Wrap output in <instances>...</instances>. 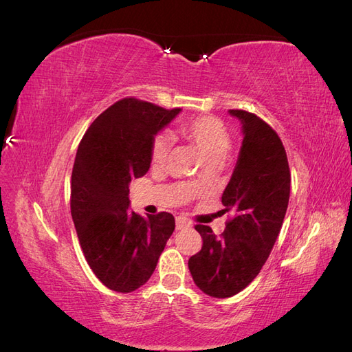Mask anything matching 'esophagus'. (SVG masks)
Returning <instances> with one entry per match:
<instances>
[{"instance_id":"obj_1","label":"esophagus","mask_w":352,"mask_h":352,"mask_svg":"<svg viewBox=\"0 0 352 352\" xmlns=\"http://www.w3.org/2000/svg\"><path fill=\"white\" fill-rule=\"evenodd\" d=\"M189 228H190V225H189V221L186 219H184V217L176 219V230H185V229H189Z\"/></svg>"}]
</instances>
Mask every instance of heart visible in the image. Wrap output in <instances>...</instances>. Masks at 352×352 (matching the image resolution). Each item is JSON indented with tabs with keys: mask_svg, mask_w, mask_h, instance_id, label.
<instances>
[{
	"mask_svg": "<svg viewBox=\"0 0 352 352\" xmlns=\"http://www.w3.org/2000/svg\"><path fill=\"white\" fill-rule=\"evenodd\" d=\"M180 133L192 144L206 164H220L230 150V135L225 124L211 116H202L198 119L180 126ZM172 148V141L166 135L154 138L151 145V163L154 166H163ZM199 182L197 180L195 185Z\"/></svg>",
	"mask_w": 352,
	"mask_h": 352,
	"instance_id": "heart-1",
	"label": "heart"
}]
</instances>
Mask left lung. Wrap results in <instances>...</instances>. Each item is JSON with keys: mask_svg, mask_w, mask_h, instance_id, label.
I'll list each match as a JSON object with an SVG mask.
<instances>
[{"mask_svg": "<svg viewBox=\"0 0 352 352\" xmlns=\"http://www.w3.org/2000/svg\"><path fill=\"white\" fill-rule=\"evenodd\" d=\"M229 114L241 122L243 136L221 195L225 211L235 217L220 238L208 226H195L202 248L188 261L195 285L212 298L236 295L257 278L282 229L291 192L289 166L278 133L252 113Z\"/></svg>", "mask_w": 352, "mask_h": 352, "instance_id": "1", "label": "left lung"}]
</instances>
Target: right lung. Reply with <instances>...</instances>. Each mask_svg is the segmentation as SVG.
<instances>
[{"mask_svg":"<svg viewBox=\"0 0 352 352\" xmlns=\"http://www.w3.org/2000/svg\"><path fill=\"white\" fill-rule=\"evenodd\" d=\"M180 109L124 98L101 113L79 144L70 208L89 267L111 291H136L151 278L175 230L170 212L131 211L129 185L151 166V145Z\"/></svg>","mask_w":352,"mask_h":352,"instance_id":"add662e5","label":"right lung"}]
</instances>
